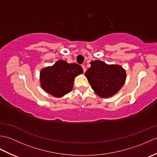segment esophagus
Returning <instances> with one entry per match:
<instances>
[{
  "label": "esophagus",
  "instance_id": "34e87169",
  "mask_svg": "<svg viewBox=\"0 0 157 157\" xmlns=\"http://www.w3.org/2000/svg\"><path fill=\"white\" fill-rule=\"evenodd\" d=\"M82 68H83V70H84V73H85L86 72V67H85V65H82Z\"/></svg>",
  "mask_w": 157,
  "mask_h": 157
}]
</instances>
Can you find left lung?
Instances as JSON below:
<instances>
[{
  "label": "left lung",
  "instance_id": "left-lung-1",
  "mask_svg": "<svg viewBox=\"0 0 157 157\" xmlns=\"http://www.w3.org/2000/svg\"><path fill=\"white\" fill-rule=\"evenodd\" d=\"M85 75L92 88L101 97L113 96L124 84L126 73L121 66L107 65L101 61H92Z\"/></svg>",
  "mask_w": 157,
  "mask_h": 157
}]
</instances>
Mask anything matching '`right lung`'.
Wrapping results in <instances>:
<instances>
[{
  "label": "right lung",
  "instance_id": "obj_1",
  "mask_svg": "<svg viewBox=\"0 0 157 157\" xmlns=\"http://www.w3.org/2000/svg\"><path fill=\"white\" fill-rule=\"evenodd\" d=\"M83 73L82 67L76 63H67L63 60L40 72L42 88L56 97H61L71 91L75 77Z\"/></svg>",
  "mask_w": 157,
  "mask_h": 157
}]
</instances>
